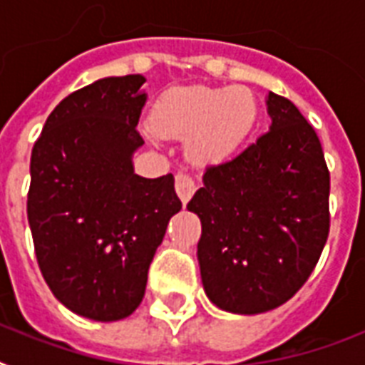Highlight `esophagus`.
Returning a JSON list of instances; mask_svg holds the SVG:
<instances>
[{"label": "esophagus", "mask_w": 365, "mask_h": 365, "mask_svg": "<svg viewBox=\"0 0 365 365\" xmlns=\"http://www.w3.org/2000/svg\"><path fill=\"white\" fill-rule=\"evenodd\" d=\"M197 191V183H195V180L191 176H189L187 172H178L176 174V193L178 197L182 199V202L185 205L191 197H193V193Z\"/></svg>", "instance_id": "1"}]
</instances>
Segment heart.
<instances>
[{
    "label": "heart",
    "mask_w": 365,
    "mask_h": 365,
    "mask_svg": "<svg viewBox=\"0 0 365 365\" xmlns=\"http://www.w3.org/2000/svg\"><path fill=\"white\" fill-rule=\"evenodd\" d=\"M257 121V102L248 88H172L151 111V128L165 138H187L189 157L199 165L227 159Z\"/></svg>",
    "instance_id": "1"
}]
</instances>
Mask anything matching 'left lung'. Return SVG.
<instances>
[{
    "instance_id": "1",
    "label": "left lung",
    "mask_w": 365,
    "mask_h": 365,
    "mask_svg": "<svg viewBox=\"0 0 365 365\" xmlns=\"http://www.w3.org/2000/svg\"><path fill=\"white\" fill-rule=\"evenodd\" d=\"M271 130L212 165L189 200L202 223L197 255L206 295L237 314L292 299L329 233V170L322 143L292 100L269 93Z\"/></svg>"
}]
</instances>
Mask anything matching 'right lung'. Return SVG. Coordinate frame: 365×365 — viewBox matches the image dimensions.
Masks as SVG:
<instances>
[{
  "mask_svg": "<svg viewBox=\"0 0 365 365\" xmlns=\"http://www.w3.org/2000/svg\"><path fill=\"white\" fill-rule=\"evenodd\" d=\"M142 76L106 77L66 96L31 149L28 222L54 297L113 322L142 303L149 263L182 200L174 176L134 174L143 143Z\"/></svg>",
  "mask_w": 365,
  "mask_h": 365,
  "instance_id": "obj_1",
  "label": "right lung"
}]
</instances>
